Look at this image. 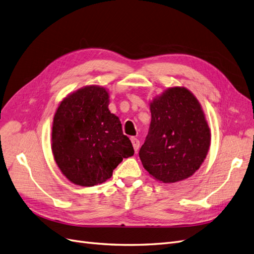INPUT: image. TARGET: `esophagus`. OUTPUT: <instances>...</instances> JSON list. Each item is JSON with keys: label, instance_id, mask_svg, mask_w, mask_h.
Returning <instances> with one entry per match:
<instances>
[{"label": "esophagus", "instance_id": "obj_1", "mask_svg": "<svg viewBox=\"0 0 254 254\" xmlns=\"http://www.w3.org/2000/svg\"><path fill=\"white\" fill-rule=\"evenodd\" d=\"M130 140H131V143H132V145H133L134 150H135V151L139 150V148H140V141L137 140L136 137H134V136H132Z\"/></svg>", "mask_w": 254, "mask_h": 254}]
</instances>
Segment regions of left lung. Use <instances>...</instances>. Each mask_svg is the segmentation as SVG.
Wrapping results in <instances>:
<instances>
[{"instance_id":"left-lung-1","label":"left lung","mask_w":254,"mask_h":254,"mask_svg":"<svg viewBox=\"0 0 254 254\" xmlns=\"http://www.w3.org/2000/svg\"><path fill=\"white\" fill-rule=\"evenodd\" d=\"M151 122L139 151L144 168L164 183L193 175L206 157L211 133L196 97L186 88L166 90L150 103Z\"/></svg>"}]
</instances>
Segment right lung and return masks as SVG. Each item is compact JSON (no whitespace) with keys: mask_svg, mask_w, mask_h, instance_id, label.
Returning <instances> with one entry per match:
<instances>
[{"mask_svg":"<svg viewBox=\"0 0 254 254\" xmlns=\"http://www.w3.org/2000/svg\"><path fill=\"white\" fill-rule=\"evenodd\" d=\"M108 105L106 89L84 87L65 97L54 117V158L63 174L77 186L105 182L123 159L134 153Z\"/></svg>","mask_w":254,"mask_h":254,"instance_id":"1","label":"right lung"}]
</instances>
